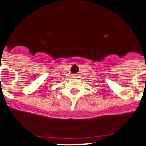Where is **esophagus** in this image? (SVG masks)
<instances>
[{"label": "esophagus", "mask_w": 146, "mask_h": 146, "mask_svg": "<svg viewBox=\"0 0 146 146\" xmlns=\"http://www.w3.org/2000/svg\"><path fill=\"white\" fill-rule=\"evenodd\" d=\"M77 77V74H73L72 75V78H76Z\"/></svg>", "instance_id": "esophagus-1"}]
</instances>
